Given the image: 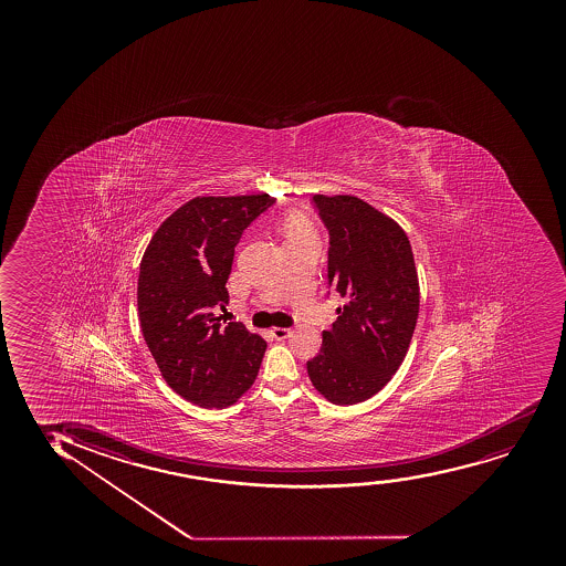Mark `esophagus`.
Segmentation results:
<instances>
[{
  "label": "esophagus",
  "instance_id": "1",
  "mask_svg": "<svg viewBox=\"0 0 566 566\" xmlns=\"http://www.w3.org/2000/svg\"><path fill=\"white\" fill-rule=\"evenodd\" d=\"M270 334H272L273 338L277 339V342H281V339L289 338L293 332L289 331V328H280V326H275V328L270 331Z\"/></svg>",
  "mask_w": 566,
  "mask_h": 566
}]
</instances>
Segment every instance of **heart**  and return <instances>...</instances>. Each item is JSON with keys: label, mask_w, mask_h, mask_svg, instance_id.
I'll list each match as a JSON object with an SVG mask.
<instances>
[{"label": "heart", "mask_w": 566, "mask_h": 566, "mask_svg": "<svg viewBox=\"0 0 566 566\" xmlns=\"http://www.w3.org/2000/svg\"><path fill=\"white\" fill-rule=\"evenodd\" d=\"M286 240H291V238H300V235H310L312 234V230L307 227L306 221H302V219H289L285 224Z\"/></svg>", "instance_id": "1"}]
</instances>
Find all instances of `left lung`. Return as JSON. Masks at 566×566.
<instances>
[{
    "label": "left lung",
    "instance_id": "obj_1",
    "mask_svg": "<svg viewBox=\"0 0 566 566\" xmlns=\"http://www.w3.org/2000/svg\"><path fill=\"white\" fill-rule=\"evenodd\" d=\"M325 222L328 285L344 300L323 347L307 360L313 387L332 403L364 402L402 364L419 315L410 240L390 217L357 196H313Z\"/></svg>",
    "mask_w": 566,
    "mask_h": 566
}]
</instances>
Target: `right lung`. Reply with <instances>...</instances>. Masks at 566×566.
I'll list each match as a JSON object with an SVG mask.
<instances>
[{"instance_id": "right-lung-1", "label": "right lung", "mask_w": 566, "mask_h": 566, "mask_svg": "<svg viewBox=\"0 0 566 566\" xmlns=\"http://www.w3.org/2000/svg\"><path fill=\"white\" fill-rule=\"evenodd\" d=\"M275 198L198 196L169 214L145 249L137 312L166 384L200 408H228L254 384L266 342L241 323L221 325L227 281L243 230Z\"/></svg>"}]
</instances>
